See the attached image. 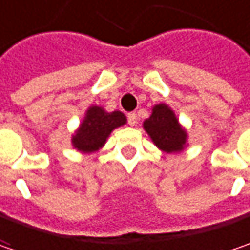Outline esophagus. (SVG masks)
<instances>
[{
  "instance_id": "obj_1",
  "label": "esophagus",
  "mask_w": 250,
  "mask_h": 250,
  "mask_svg": "<svg viewBox=\"0 0 250 250\" xmlns=\"http://www.w3.org/2000/svg\"><path fill=\"white\" fill-rule=\"evenodd\" d=\"M127 122H128V125H137V114H136L134 111L128 113V114H127Z\"/></svg>"
}]
</instances>
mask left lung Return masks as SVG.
<instances>
[{"label": "left lung", "mask_w": 250, "mask_h": 250, "mask_svg": "<svg viewBox=\"0 0 250 250\" xmlns=\"http://www.w3.org/2000/svg\"><path fill=\"white\" fill-rule=\"evenodd\" d=\"M144 128L153 139L155 146L166 153L181 151L185 146L187 134L178 125L172 110L166 104L155 106L150 119L144 122Z\"/></svg>", "instance_id": "left-lung-1"}]
</instances>
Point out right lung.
I'll list each match as a JSON object with an SVG mask.
<instances>
[{"instance_id": "1", "label": "right lung", "mask_w": 250, "mask_h": 250, "mask_svg": "<svg viewBox=\"0 0 250 250\" xmlns=\"http://www.w3.org/2000/svg\"><path fill=\"white\" fill-rule=\"evenodd\" d=\"M125 123V116L122 111L106 113L102 107H90L86 117L73 137V146L86 153H92L99 150L111 131L116 127H120Z\"/></svg>"}]
</instances>
